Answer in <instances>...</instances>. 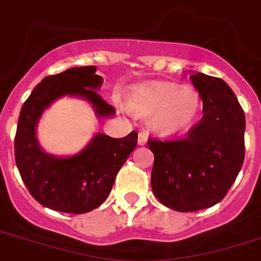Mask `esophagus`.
I'll list each match as a JSON object with an SVG mask.
<instances>
[{
    "label": "esophagus",
    "instance_id": "obj_1",
    "mask_svg": "<svg viewBox=\"0 0 261 261\" xmlns=\"http://www.w3.org/2000/svg\"><path fill=\"white\" fill-rule=\"evenodd\" d=\"M146 142H147V135L143 132H140V135H138V145L143 146L146 145Z\"/></svg>",
    "mask_w": 261,
    "mask_h": 261
}]
</instances>
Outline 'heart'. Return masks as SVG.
I'll return each mask as SVG.
<instances>
[{
  "mask_svg": "<svg viewBox=\"0 0 261 261\" xmlns=\"http://www.w3.org/2000/svg\"><path fill=\"white\" fill-rule=\"evenodd\" d=\"M128 106L135 113L150 116L151 129L163 137H175L190 130L200 115V95L191 87L174 83H152L133 87Z\"/></svg>",
  "mask_w": 261,
  "mask_h": 261,
  "instance_id": "heart-1",
  "label": "heart"
}]
</instances>
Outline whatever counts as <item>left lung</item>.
Listing matches in <instances>:
<instances>
[{"label": "left lung", "instance_id": "left-lung-1", "mask_svg": "<svg viewBox=\"0 0 261 261\" xmlns=\"http://www.w3.org/2000/svg\"><path fill=\"white\" fill-rule=\"evenodd\" d=\"M203 102L202 119L187 137L148 140L155 156L151 188L163 205L175 212L214 206L227 195L245 159V113L223 79L190 71Z\"/></svg>", "mask_w": 261, "mask_h": 261}]
</instances>
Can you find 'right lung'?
<instances>
[{
  "mask_svg": "<svg viewBox=\"0 0 261 261\" xmlns=\"http://www.w3.org/2000/svg\"><path fill=\"white\" fill-rule=\"evenodd\" d=\"M96 70V66H81L46 76L24 102L17 121L15 160L21 179L41 205L56 212L83 214L100 206L137 146L136 130L123 138L97 133L83 150L70 156H55L39 145V119L59 98L69 96L87 101L97 118L115 114L97 93L103 79Z\"/></svg>",
  "mask_w": 261,
  "mask_h": 261,
  "instance_id": "right-lung-1",
  "label": "right lung"
}]
</instances>
